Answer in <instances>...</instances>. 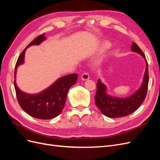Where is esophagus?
<instances>
[{
    "label": "esophagus",
    "instance_id": "34e87169",
    "mask_svg": "<svg viewBox=\"0 0 160 160\" xmlns=\"http://www.w3.org/2000/svg\"><path fill=\"white\" fill-rule=\"evenodd\" d=\"M81 79H82V80H83V81L89 79V75L88 72H83V73L81 75Z\"/></svg>",
    "mask_w": 160,
    "mask_h": 160
}]
</instances>
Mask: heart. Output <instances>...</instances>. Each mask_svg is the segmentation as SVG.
Listing matches in <instances>:
<instances>
[{
    "instance_id": "b5f03b06",
    "label": "heart",
    "mask_w": 160,
    "mask_h": 160,
    "mask_svg": "<svg viewBox=\"0 0 160 160\" xmlns=\"http://www.w3.org/2000/svg\"><path fill=\"white\" fill-rule=\"evenodd\" d=\"M111 47V44L108 42H104L102 43V45H101L100 48H99V52H103L105 51H107L108 49H109Z\"/></svg>"
}]
</instances>
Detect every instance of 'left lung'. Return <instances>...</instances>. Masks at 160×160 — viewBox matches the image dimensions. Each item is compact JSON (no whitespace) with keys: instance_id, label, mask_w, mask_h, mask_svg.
I'll return each mask as SVG.
<instances>
[{"instance_id":"left-lung-1","label":"left lung","mask_w":160,"mask_h":160,"mask_svg":"<svg viewBox=\"0 0 160 160\" xmlns=\"http://www.w3.org/2000/svg\"><path fill=\"white\" fill-rule=\"evenodd\" d=\"M132 51L141 55L146 62V69L142 85L135 93L125 99L115 98L105 93L106 87L99 79L97 83L95 102L104 115L111 118L127 116L136 110L146 98L149 83L148 64L143 52L135 42H133Z\"/></svg>"}]
</instances>
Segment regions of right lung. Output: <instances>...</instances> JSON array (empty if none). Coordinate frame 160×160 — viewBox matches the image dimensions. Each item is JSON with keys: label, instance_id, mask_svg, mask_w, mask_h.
<instances>
[{"label": "right lung", "instance_id": "obj_1", "mask_svg": "<svg viewBox=\"0 0 160 160\" xmlns=\"http://www.w3.org/2000/svg\"><path fill=\"white\" fill-rule=\"evenodd\" d=\"M45 39L44 33L37 36L28 45L18 57L15 65L14 79L17 67L23 63L25 52L28 47L40 44ZM78 77L77 74H71L61 77L50 88L37 95H28L18 88L14 81L18 102L21 108L32 117L41 119H50L59 115L63 109L67 94L71 87L74 85Z\"/></svg>", "mask_w": 160, "mask_h": 160}]
</instances>
